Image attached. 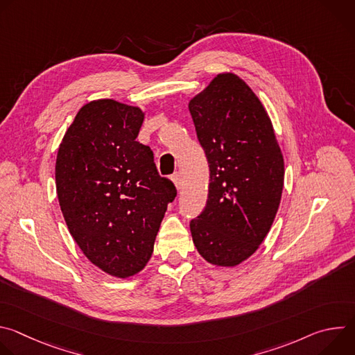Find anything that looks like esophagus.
<instances>
[{
    "label": "esophagus",
    "instance_id": "obj_1",
    "mask_svg": "<svg viewBox=\"0 0 355 355\" xmlns=\"http://www.w3.org/2000/svg\"><path fill=\"white\" fill-rule=\"evenodd\" d=\"M171 180H173L174 185L177 187V189H178V191H181V188H182V180H181L180 173H175V174L171 177Z\"/></svg>",
    "mask_w": 355,
    "mask_h": 355
}]
</instances>
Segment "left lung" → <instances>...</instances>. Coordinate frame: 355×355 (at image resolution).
<instances>
[{
	"label": "left lung",
	"instance_id": "1",
	"mask_svg": "<svg viewBox=\"0 0 355 355\" xmlns=\"http://www.w3.org/2000/svg\"><path fill=\"white\" fill-rule=\"evenodd\" d=\"M209 163L207 207L189 223L199 254L236 267L268 234L284 188V157L259 96L236 74L220 73L188 104Z\"/></svg>",
	"mask_w": 355,
	"mask_h": 355
}]
</instances>
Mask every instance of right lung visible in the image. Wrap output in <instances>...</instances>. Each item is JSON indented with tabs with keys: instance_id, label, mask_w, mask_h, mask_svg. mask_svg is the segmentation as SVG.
<instances>
[{
	"instance_id": "1",
	"label": "right lung",
	"mask_w": 355,
	"mask_h": 355,
	"mask_svg": "<svg viewBox=\"0 0 355 355\" xmlns=\"http://www.w3.org/2000/svg\"><path fill=\"white\" fill-rule=\"evenodd\" d=\"M144 112L115 99L85 104L64 133L56 191L70 234L84 256L116 278L140 272L174 184L157 173L153 151L136 140Z\"/></svg>"
}]
</instances>
